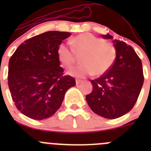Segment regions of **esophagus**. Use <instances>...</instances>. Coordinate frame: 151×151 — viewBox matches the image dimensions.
<instances>
[{
	"label": "esophagus",
	"mask_w": 151,
	"mask_h": 151,
	"mask_svg": "<svg viewBox=\"0 0 151 151\" xmlns=\"http://www.w3.org/2000/svg\"><path fill=\"white\" fill-rule=\"evenodd\" d=\"M82 80H78V79H77L76 81V85H79L80 83H82Z\"/></svg>",
	"instance_id": "34e87169"
}]
</instances>
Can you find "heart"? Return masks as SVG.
Masks as SVG:
<instances>
[{"label": "heart", "instance_id": "1", "mask_svg": "<svg viewBox=\"0 0 151 151\" xmlns=\"http://www.w3.org/2000/svg\"><path fill=\"white\" fill-rule=\"evenodd\" d=\"M72 49L60 44L57 50V59L65 66H71L76 61V54H82V63L69 70L72 76L85 78L94 73L102 76L110 69L116 59V50L110 41L91 33H83L70 40Z\"/></svg>", "mask_w": 151, "mask_h": 151}]
</instances>
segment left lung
Instances as JSON below:
<instances>
[{"label": "left lung", "instance_id": "8db88e82", "mask_svg": "<svg viewBox=\"0 0 151 151\" xmlns=\"http://www.w3.org/2000/svg\"><path fill=\"white\" fill-rule=\"evenodd\" d=\"M112 39L110 35H103ZM116 59L113 66L97 79L91 80L93 90L86 95L92 111L106 119H116L129 113L135 104L144 83L142 63L132 47L113 40Z\"/></svg>", "mask_w": 151, "mask_h": 151}]
</instances>
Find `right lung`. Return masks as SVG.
I'll return each instance as SVG.
<instances>
[{
	"label": "right lung",
	"mask_w": 151,
	"mask_h": 151,
	"mask_svg": "<svg viewBox=\"0 0 151 151\" xmlns=\"http://www.w3.org/2000/svg\"><path fill=\"white\" fill-rule=\"evenodd\" d=\"M71 35L50 31L26 40L10 57L8 86L19 111L32 119L52 116L60 107L66 91L76 80L64 76L57 47Z\"/></svg>",
	"instance_id": "1"
}]
</instances>
